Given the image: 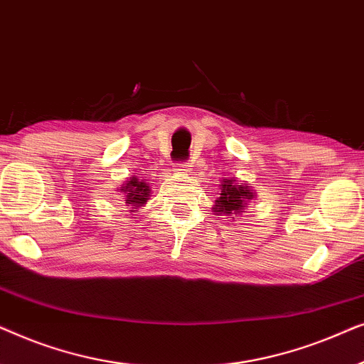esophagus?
I'll use <instances>...</instances> for the list:
<instances>
[{"label": "esophagus", "mask_w": 364, "mask_h": 364, "mask_svg": "<svg viewBox=\"0 0 364 364\" xmlns=\"http://www.w3.org/2000/svg\"><path fill=\"white\" fill-rule=\"evenodd\" d=\"M177 171L178 172H182V173H187L188 172V167H191V166H188V162H181V164H177Z\"/></svg>", "instance_id": "34e87169"}]
</instances>
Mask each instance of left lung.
<instances>
[{"label":"left lung","instance_id":"left-lung-1","mask_svg":"<svg viewBox=\"0 0 364 364\" xmlns=\"http://www.w3.org/2000/svg\"><path fill=\"white\" fill-rule=\"evenodd\" d=\"M255 197V193L247 183H238L235 178H223L220 196L215 200V205L212 210L217 215H238L243 212V207L247 205L248 200ZM233 218V217H232Z\"/></svg>","mask_w":364,"mask_h":364}]
</instances>
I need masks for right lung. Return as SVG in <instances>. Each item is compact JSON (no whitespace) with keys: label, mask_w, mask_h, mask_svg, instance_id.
<instances>
[{"label":"right lung","mask_w":364,"mask_h":364,"mask_svg":"<svg viewBox=\"0 0 364 364\" xmlns=\"http://www.w3.org/2000/svg\"><path fill=\"white\" fill-rule=\"evenodd\" d=\"M126 197V203L131 207H142L144 203L149 200L151 197V188H149V183L144 181H139L137 177H132L131 181L119 188Z\"/></svg>","instance_id":"add662e5"}]
</instances>
